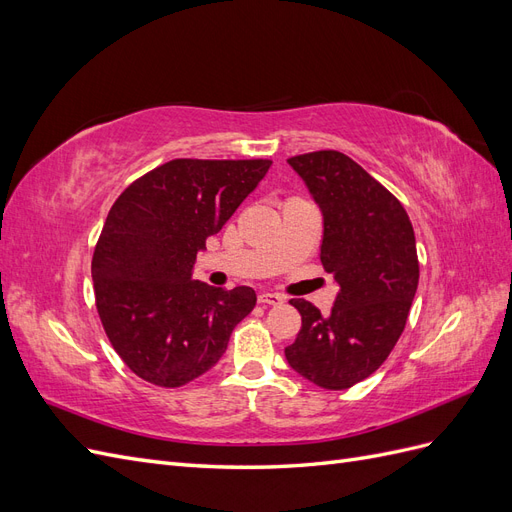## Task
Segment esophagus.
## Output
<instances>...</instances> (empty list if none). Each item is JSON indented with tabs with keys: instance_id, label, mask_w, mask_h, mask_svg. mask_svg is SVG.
Listing matches in <instances>:
<instances>
[{
	"instance_id": "1",
	"label": "esophagus",
	"mask_w": 512,
	"mask_h": 512,
	"mask_svg": "<svg viewBox=\"0 0 512 512\" xmlns=\"http://www.w3.org/2000/svg\"><path fill=\"white\" fill-rule=\"evenodd\" d=\"M258 303L260 305H282L284 297H280V294H273V292H262V294H258Z\"/></svg>"
}]
</instances>
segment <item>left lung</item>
I'll return each mask as SVG.
<instances>
[{
  "label": "left lung",
  "mask_w": 512,
  "mask_h": 512,
  "mask_svg": "<svg viewBox=\"0 0 512 512\" xmlns=\"http://www.w3.org/2000/svg\"><path fill=\"white\" fill-rule=\"evenodd\" d=\"M288 164L322 213L320 260L339 290L329 316L290 299L303 324L284 354L305 380L344 391L374 374L404 333L418 286L414 230L399 200L344 153Z\"/></svg>",
  "instance_id": "left-lung-1"
}]
</instances>
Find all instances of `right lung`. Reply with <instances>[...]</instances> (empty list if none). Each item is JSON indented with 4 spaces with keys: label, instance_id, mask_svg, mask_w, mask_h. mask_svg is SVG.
Here are the masks:
<instances>
[{
    "label": "right lung",
    "instance_id": "1",
    "mask_svg": "<svg viewBox=\"0 0 512 512\" xmlns=\"http://www.w3.org/2000/svg\"><path fill=\"white\" fill-rule=\"evenodd\" d=\"M269 160H170L108 211L91 277L102 327L138 378L175 389L226 352L256 292L192 280L196 254L267 175Z\"/></svg>",
    "mask_w": 512,
    "mask_h": 512
}]
</instances>
